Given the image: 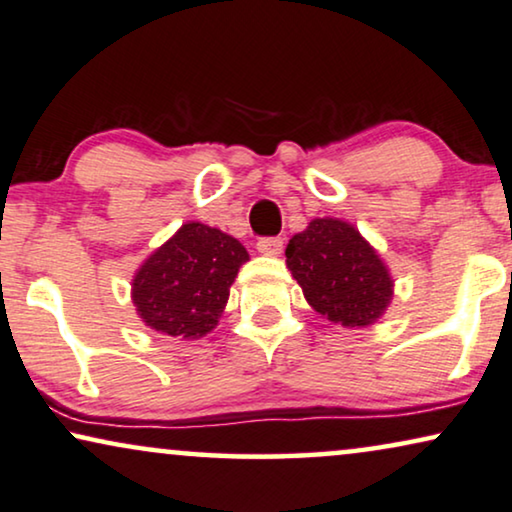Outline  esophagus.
I'll use <instances>...</instances> for the list:
<instances>
[{
    "label": "esophagus",
    "instance_id": "1",
    "mask_svg": "<svg viewBox=\"0 0 512 512\" xmlns=\"http://www.w3.org/2000/svg\"><path fill=\"white\" fill-rule=\"evenodd\" d=\"M257 250H260L262 255L278 257V255H281V252H283V238H278V236L260 238V241H257Z\"/></svg>",
    "mask_w": 512,
    "mask_h": 512
}]
</instances>
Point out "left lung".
Returning a JSON list of instances; mask_svg holds the SVG:
<instances>
[{"label": "left lung", "mask_w": 512, "mask_h": 512, "mask_svg": "<svg viewBox=\"0 0 512 512\" xmlns=\"http://www.w3.org/2000/svg\"><path fill=\"white\" fill-rule=\"evenodd\" d=\"M285 264L320 318L367 327L384 316L393 278L370 241L339 217H316L290 238Z\"/></svg>", "instance_id": "obj_1"}]
</instances>
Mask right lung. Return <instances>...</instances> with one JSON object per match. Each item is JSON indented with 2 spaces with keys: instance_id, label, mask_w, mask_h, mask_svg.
<instances>
[{
  "instance_id": "obj_1",
  "label": "right lung",
  "mask_w": 512,
  "mask_h": 512,
  "mask_svg": "<svg viewBox=\"0 0 512 512\" xmlns=\"http://www.w3.org/2000/svg\"><path fill=\"white\" fill-rule=\"evenodd\" d=\"M250 260L238 238L185 222L140 264L131 299L149 330L185 339L206 337L220 323L238 269Z\"/></svg>"
}]
</instances>
